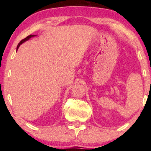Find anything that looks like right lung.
Masks as SVG:
<instances>
[{
	"label": "right lung",
	"instance_id": "1",
	"mask_svg": "<svg viewBox=\"0 0 151 151\" xmlns=\"http://www.w3.org/2000/svg\"><path fill=\"white\" fill-rule=\"evenodd\" d=\"M34 36H35V35H29V36H28L27 37H26L25 38H24V39H22V40L20 41V42L18 43V46H17V50H18V47H20V45L22 44V43H23L24 42H25V41H27V40H28L30 38H32V37H34Z\"/></svg>",
	"mask_w": 151,
	"mask_h": 151
}]
</instances>
